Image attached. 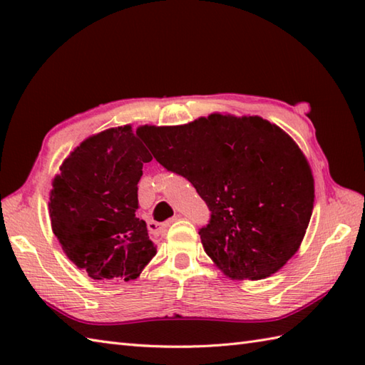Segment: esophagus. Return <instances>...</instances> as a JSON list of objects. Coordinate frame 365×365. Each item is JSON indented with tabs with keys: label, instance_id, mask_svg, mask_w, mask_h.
Masks as SVG:
<instances>
[{
	"label": "esophagus",
	"instance_id": "obj_1",
	"mask_svg": "<svg viewBox=\"0 0 365 365\" xmlns=\"http://www.w3.org/2000/svg\"><path fill=\"white\" fill-rule=\"evenodd\" d=\"M182 218V216L180 215H175V216H173V218H170V220H168L165 224H163V227H168L169 226V224H173V222H175V221H178V220H180Z\"/></svg>",
	"mask_w": 365,
	"mask_h": 365
}]
</instances>
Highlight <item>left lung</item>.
<instances>
[{
  "label": "left lung",
  "mask_w": 365,
  "mask_h": 365,
  "mask_svg": "<svg viewBox=\"0 0 365 365\" xmlns=\"http://www.w3.org/2000/svg\"><path fill=\"white\" fill-rule=\"evenodd\" d=\"M143 139L210 208L200 242L227 277L265 279L299 250L312 216L314 175L282 128L259 115L213 113L185 125H144Z\"/></svg>",
  "instance_id": "8db88e82"
}]
</instances>
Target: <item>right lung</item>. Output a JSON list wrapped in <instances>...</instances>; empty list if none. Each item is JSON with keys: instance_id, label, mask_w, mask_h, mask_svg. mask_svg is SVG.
<instances>
[{"instance_id": "obj_1", "label": "right lung", "mask_w": 365, "mask_h": 365, "mask_svg": "<svg viewBox=\"0 0 365 365\" xmlns=\"http://www.w3.org/2000/svg\"><path fill=\"white\" fill-rule=\"evenodd\" d=\"M143 141V127L100 131L75 147L53 178V234L96 281L136 279L157 254L145 221L136 218L138 182L152 160Z\"/></svg>"}]
</instances>
